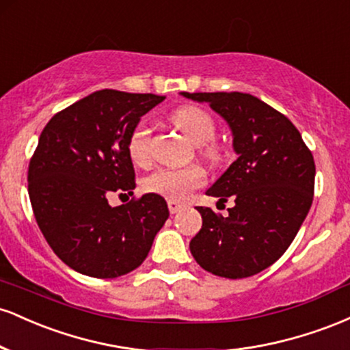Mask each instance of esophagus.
Here are the masks:
<instances>
[{
	"label": "esophagus",
	"mask_w": 350,
	"mask_h": 350,
	"mask_svg": "<svg viewBox=\"0 0 350 350\" xmlns=\"http://www.w3.org/2000/svg\"><path fill=\"white\" fill-rule=\"evenodd\" d=\"M167 207H170V212L171 214H178L179 211H183L184 207V204H180V202H178V200H167Z\"/></svg>",
	"instance_id": "34e87169"
}]
</instances>
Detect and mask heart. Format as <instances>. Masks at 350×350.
<instances>
[{"mask_svg": "<svg viewBox=\"0 0 350 350\" xmlns=\"http://www.w3.org/2000/svg\"><path fill=\"white\" fill-rule=\"evenodd\" d=\"M171 122L192 143L198 144L199 152L211 163L222 159L224 151L214 142L217 123L206 108L184 105L172 111ZM128 156L138 166H146L151 161V128L148 123H138L131 130L126 143ZM206 172L199 166L161 167L144 179V189L170 200H184L192 191L204 186Z\"/></svg>", "mask_w": 350, "mask_h": 350, "instance_id": "b5f03b06", "label": "heart"}]
</instances>
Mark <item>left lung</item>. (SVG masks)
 Segmentation results:
<instances>
[{"label": "left lung", "mask_w": 350, "mask_h": 350, "mask_svg": "<svg viewBox=\"0 0 350 350\" xmlns=\"http://www.w3.org/2000/svg\"><path fill=\"white\" fill-rule=\"evenodd\" d=\"M184 97L207 102L234 135L239 158L207 191L220 202L235 200L228 217L198 207L202 228L191 240L204 270L224 278L263 271L288 250L314 196V158L298 128L278 110L242 92H199Z\"/></svg>", "instance_id": "left-lung-1"}]
</instances>
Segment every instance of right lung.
I'll return each mask as SVG.
<instances>
[{
	"instance_id": "right-lung-1",
	"label": "right lung",
	"mask_w": 350,
	"mask_h": 350,
	"mask_svg": "<svg viewBox=\"0 0 350 350\" xmlns=\"http://www.w3.org/2000/svg\"><path fill=\"white\" fill-rule=\"evenodd\" d=\"M163 100L103 88L60 110L44 126L29 161L27 191L44 239L72 270L94 278L133 271L170 217L159 194L118 207L108 204L115 192L133 194L128 136Z\"/></svg>"
}]
</instances>
